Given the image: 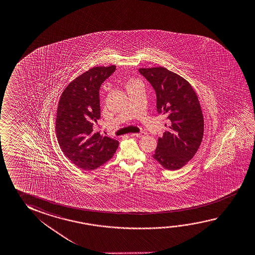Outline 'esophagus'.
<instances>
[{"instance_id":"esophagus-1","label":"esophagus","mask_w":255,"mask_h":255,"mask_svg":"<svg viewBox=\"0 0 255 255\" xmlns=\"http://www.w3.org/2000/svg\"><path fill=\"white\" fill-rule=\"evenodd\" d=\"M146 134V133L145 131H141V132H139V133L130 134V136H132V137H137V138H142V137H144Z\"/></svg>"}]
</instances>
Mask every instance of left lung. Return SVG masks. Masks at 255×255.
<instances>
[{
  "mask_svg": "<svg viewBox=\"0 0 255 255\" xmlns=\"http://www.w3.org/2000/svg\"><path fill=\"white\" fill-rule=\"evenodd\" d=\"M138 72L154 88L157 112L166 115L169 123L153 157L167 170L180 169L193 158L203 139L204 117L198 98L188 81L164 67Z\"/></svg>",
  "mask_w": 255,
  "mask_h": 255,
  "instance_id": "1",
  "label": "left lung"
}]
</instances>
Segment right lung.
<instances>
[{"label": "right lung", "instance_id": "right-lung-1", "mask_svg": "<svg viewBox=\"0 0 255 255\" xmlns=\"http://www.w3.org/2000/svg\"><path fill=\"white\" fill-rule=\"evenodd\" d=\"M116 66L92 67L75 78L59 100L56 133L64 154L83 170H95L112 158L119 142L93 130L101 118L100 89Z\"/></svg>", "mask_w": 255, "mask_h": 255}]
</instances>
